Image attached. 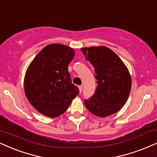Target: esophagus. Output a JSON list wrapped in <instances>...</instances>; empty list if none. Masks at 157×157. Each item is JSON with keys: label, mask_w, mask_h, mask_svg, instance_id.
Instances as JSON below:
<instances>
[{"label": "esophagus", "mask_w": 157, "mask_h": 157, "mask_svg": "<svg viewBox=\"0 0 157 157\" xmlns=\"http://www.w3.org/2000/svg\"><path fill=\"white\" fill-rule=\"evenodd\" d=\"M78 89H79V92H80V93H81V92H82V90H83L82 85H80V86H78Z\"/></svg>", "instance_id": "1"}]
</instances>
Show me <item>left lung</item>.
I'll return each instance as SVG.
<instances>
[{
    "instance_id": "8db88e82",
    "label": "left lung",
    "mask_w": 157,
    "mask_h": 157,
    "mask_svg": "<svg viewBox=\"0 0 157 157\" xmlns=\"http://www.w3.org/2000/svg\"><path fill=\"white\" fill-rule=\"evenodd\" d=\"M94 67L97 86L93 95L84 100L86 108L99 117L117 113L130 93L131 77L128 69L111 49L105 46L81 49Z\"/></svg>"
}]
</instances>
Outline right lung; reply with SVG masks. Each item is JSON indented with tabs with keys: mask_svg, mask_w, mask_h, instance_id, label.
<instances>
[{
	"mask_svg": "<svg viewBox=\"0 0 157 157\" xmlns=\"http://www.w3.org/2000/svg\"><path fill=\"white\" fill-rule=\"evenodd\" d=\"M75 52L62 44H50L40 51L28 67L25 92L30 104L49 118L65 113L79 90L71 82L68 65Z\"/></svg>",
	"mask_w": 157,
	"mask_h": 157,
	"instance_id": "obj_1",
	"label": "right lung"
}]
</instances>
